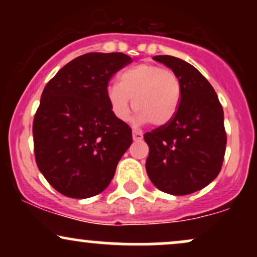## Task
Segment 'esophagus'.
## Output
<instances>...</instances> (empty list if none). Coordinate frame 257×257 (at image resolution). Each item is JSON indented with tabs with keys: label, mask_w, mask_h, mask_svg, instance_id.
Returning a JSON list of instances; mask_svg holds the SVG:
<instances>
[{
	"label": "esophagus",
	"mask_w": 257,
	"mask_h": 257,
	"mask_svg": "<svg viewBox=\"0 0 257 257\" xmlns=\"http://www.w3.org/2000/svg\"><path fill=\"white\" fill-rule=\"evenodd\" d=\"M133 140H134V141H141V140H143V133L133 132Z\"/></svg>",
	"instance_id": "1"
}]
</instances>
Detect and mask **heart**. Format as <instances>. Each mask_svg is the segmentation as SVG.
I'll use <instances>...</instances> for the list:
<instances>
[{"instance_id": "b5f03b06", "label": "heart", "mask_w": 257, "mask_h": 257, "mask_svg": "<svg viewBox=\"0 0 257 257\" xmlns=\"http://www.w3.org/2000/svg\"><path fill=\"white\" fill-rule=\"evenodd\" d=\"M131 99L139 123L163 126L175 117L181 100V84L175 72L153 64H140L119 75L118 84L107 88V100L116 118L126 120Z\"/></svg>"}]
</instances>
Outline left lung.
Segmentation results:
<instances>
[{
    "label": "left lung",
    "mask_w": 257,
    "mask_h": 257,
    "mask_svg": "<svg viewBox=\"0 0 257 257\" xmlns=\"http://www.w3.org/2000/svg\"><path fill=\"white\" fill-rule=\"evenodd\" d=\"M153 60L178 76L181 100L167 125L144 135L150 149L146 172L162 192L185 196L219 175L227 143L223 110L214 88L192 65L170 55Z\"/></svg>",
    "instance_id": "8db88e82"
}]
</instances>
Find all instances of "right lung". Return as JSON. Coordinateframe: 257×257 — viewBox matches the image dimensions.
I'll return each mask as SVG.
<instances>
[{"mask_svg": "<svg viewBox=\"0 0 257 257\" xmlns=\"http://www.w3.org/2000/svg\"><path fill=\"white\" fill-rule=\"evenodd\" d=\"M131 63L123 53H87L44 87L32 125L35 158L64 196L101 193L132 145V128L116 118L107 100L108 81Z\"/></svg>", "mask_w": 257, "mask_h": 257, "instance_id": "right-lung-1", "label": "right lung"}]
</instances>
